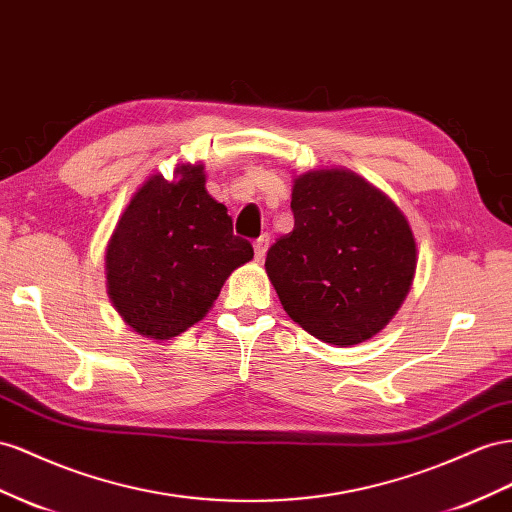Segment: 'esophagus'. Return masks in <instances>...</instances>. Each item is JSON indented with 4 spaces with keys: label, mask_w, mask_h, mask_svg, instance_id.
<instances>
[{
    "label": "esophagus",
    "mask_w": 512,
    "mask_h": 512,
    "mask_svg": "<svg viewBox=\"0 0 512 512\" xmlns=\"http://www.w3.org/2000/svg\"><path fill=\"white\" fill-rule=\"evenodd\" d=\"M267 250H269V237L265 234V237H260V239L254 241V256H256V260L265 258Z\"/></svg>",
    "instance_id": "34e87169"
}]
</instances>
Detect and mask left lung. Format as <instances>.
I'll list each match as a JSON object with an SVG mask.
<instances>
[{"label":"left lung","mask_w":512,"mask_h":512,"mask_svg":"<svg viewBox=\"0 0 512 512\" xmlns=\"http://www.w3.org/2000/svg\"><path fill=\"white\" fill-rule=\"evenodd\" d=\"M295 228L265 260L286 314L334 347L366 342L403 306L418 247L403 211L347 168L293 178Z\"/></svg>","instance_id":"8db88e82"}]
</instances>
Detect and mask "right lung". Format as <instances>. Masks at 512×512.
Instances as JSON below:
<instances>
[{"instance_id": "right-lung-1", "label": "right lung", "mask_w": 512, "mask_h": 512, "mask_svg": "<svg viewBox=\"0 0 512 512\" xmlns=\"http://www.w3.org/2000/svg\"><path fill=\"white\" fill-rule=\"evenodd\" d=\"M254 258L228 209L206 191L204 163L150 174L107 241V295L135 334L172 340L202 321L234 269Z\"/></svg>"}]
</instances>
